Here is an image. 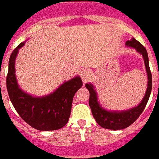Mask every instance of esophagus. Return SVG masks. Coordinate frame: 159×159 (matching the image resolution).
<instances>
[{"label":"esophagus","mask_w":159,"mask_h":159,"mask_svg":"<svg viewBox=\"0 0 159 159\" xmlns=\"http://www.w3.org/2000/svg\"><path fill=\"white\" fill-rule=\"evenodd\" d=\"M80 75H81V77H82V82H83V83H86V82H88V80H89L90 77H91V72H90L88 70L84 69L81 72Z\"/></svg>","instance_id":"34e87169"}]
</instances>
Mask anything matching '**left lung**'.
Wrapping results in <instances>:
<instances>
[{
    "mask_svg": "<svg viewBox=\"0 0 159 159\" xmlns=\"http://www.w3.org/2000/svg\"><path fill=\"white\" fill-rule=\"evenodd\" d=\"M125 45L127 47L134 48L139 53L143 56L146 72L148 77V86L144 97L138 106L133 108L125 110V111H108L100 105L97 97V92L95 90L94 86L92 83H87L85 85L90 92L89 106L92 110V113L97 123L102 128L118 130L123 129L132 125L139 118L143 112L146 105L148 103L152 90V74H151L149 64H148V53L146 48L134 38L130 40L126 41Z\"/></svg>",
    "mask_w": 159,
    "mask_h": 159,
    "instance_id": "1",
    "label": "left lung"
}]
</instances>
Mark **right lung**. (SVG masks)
I'll return each instance as SVG.
<instances>
[{
	"mask_svg": "<svg viewBox=\"0 0 159 159\" xmlns=\"http://www.w3.org/2000/svg\"><path fill=\"white\" fill-rule=\"evenodd\" d=\"M25 42L20 43L9 60L6 87L11 102L21 118L39 130H57L69 120L72 99L82 86L79 76L63 82L54 92L43 97H34L21 89L16 76V58L19 49Z\"/></svg>",
	"mask_w": 159,
	"mask_h": 159,
	"instance_id": "1",
	"label": "right lung"
}]
</instances>
